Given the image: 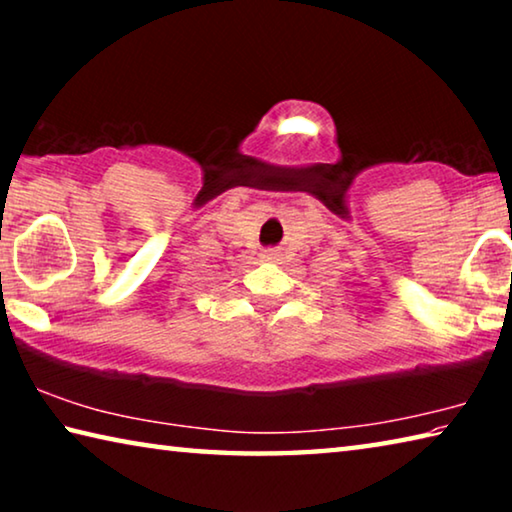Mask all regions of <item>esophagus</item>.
Returning <instances> with one entry per match:
<instances>
[{
  "instance_id": "esophagus-1",
  "label": "esophagus",
  "mask_w": 512,
  "mask_h": 512,
  "mask_svg": "<svg viewBox=\"0 0 512 512\" xmlns=\"http://www.w3.org/2000/svg\"><path fill=\"white\" fill-rule=\"evenodd\" d=\"M277 257H280V255H277V250H273V248H268V250H264V253H262L264 262H277Z\"/></svg>"
}]
</instances>
